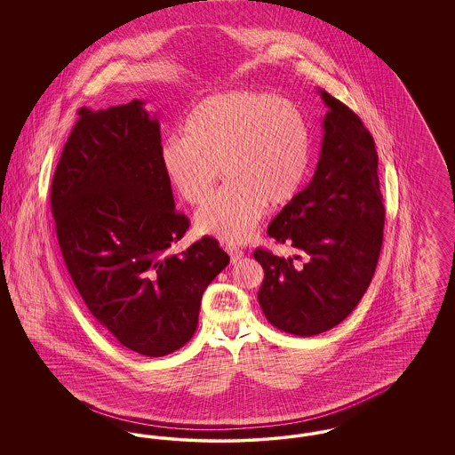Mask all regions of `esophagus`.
<instances>
[{
  "mask_svg": "<svg viewBox=\"0 0 455 455\" xmlns=\"http://www.w3.org/2000/svg\"><path fill=\"white\" fill-rule=\"evenodd\" d=\"M227 252L230 254V259H232L234 264H235L237 260H240V258L243 256V252H242V251H238L237 247H234V245H227Z\"/></svg>",
  "mask_w": 455,
  "mask_h": 455,
  "instance_id": "34e87169",
  "label": "esophagus"
}]
</instances>
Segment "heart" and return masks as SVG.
I'll use <instances>...</instances> for the list:
<instances>
[{
  "mask_svg": "<svg viewBox=\"0 0 455 455\" xmlns=\"http://www.w3.org/2000/svg\"><path fill=\"white\" fill-rule=\"evenodd\" d=\"M160 164L173 191L199 204L221 169L228 184L196 213V230L227 242L254 235L267 206L290 204L310 172L312 132L302 110L276 95L232 90L189 110L184 134H172Z\"/></svg>",
  "mask_w": 455,
  "mask_h": 455,
  "instance_id": "1",
  "label": "heart"
}]
</instances>
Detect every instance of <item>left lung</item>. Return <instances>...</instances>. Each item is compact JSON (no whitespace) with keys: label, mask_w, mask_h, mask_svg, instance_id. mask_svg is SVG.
Wrapping results in <instances>:
<instances>
[{"label":"left lung","mask_w":455,"mask_h":455,"mask_svg":"<svg viewBox=\"0 0 455 455\" xmlns=\"http://www.w3.org/2000/svg\"><path fill=\"white\" fill-rule=\"evenodd\" d=\"M319 93L327 112L315 172L267 227L269 237L295 247L305 262L254 251L264 269L260 308L295 336H315L347 319L373 278L384 237L373 138L351 108Z\"/></svg>","instance_id":"8db88e82"}]
</instances>
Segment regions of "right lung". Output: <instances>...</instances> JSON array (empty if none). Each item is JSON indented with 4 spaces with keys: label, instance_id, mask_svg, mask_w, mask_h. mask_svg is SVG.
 I'll use <instances>...</instances> for the list:
<instances>
[{
    "label": "right lung",
    "instance_id": "1",
    "mask_svg": "<svg viewBox=\"0 0 455 455\" xmlns=\"http://www.w3.org/2000/svg\"><path fill=\"white\" fill-rule=\"evenodd\" d=\"M78 116L51 186L66 267L123 347L165 356L193 338L203 291L230 258L212 237L169 254L189 220L175 212L160 124L145 100Z\"/></svg>",
    "mask_w": 455,
    "mask_h": 455
}]
</instances>
